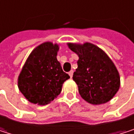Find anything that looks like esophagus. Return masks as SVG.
Segmentation results:
<instances>
[{"label": "esophagus", "mask_w": 134, "mask_h": 134, "mask_svg": "<svg viewBox=\"0 0 134 134\" xmlns=\"http://www.w3.org/2000/svg\"><path fill=\"white\" fill-rule=\"evenodd\" d=\"M68 75H70V77H71V78H72V76H73V71H69Z\"/></svg>", "instance_id": "esophagus-1"}]
</instances>
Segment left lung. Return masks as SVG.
Listing matches in <instances>:
<instances>
[{
  "label": "left lung",
  "mask_w": 134,
  "mask_h": 134,
  "mask_svg": "<svg viewBox=\"0 0 134 134\" xmlns=\"http://www.w3.org/2000/svg\"><path fill=\"white\" fill-rule=\"evenodd\" d=\"M79 59L73 80L79 93L86 102L99 105L110 101L120 87V76L115 65L98 46L86 42L68 43Z\"/></svg>",
  "instance_id": "left-lung-1"
}]
</instances>
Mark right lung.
Here are the masks:
<instances>
[{
	"instance_id": "1",
	"label": "right lung",
	"mask_w": 134,
	"mask_h": 134,
	"mask_svg": "<svg viewBox=\"0 0 134 134\" xmlns=\"http://www.w3.org/2000/svg\"><path fill=\"white\" fill-rule=\"evenodd\" d=\"M58 44L44 42L26 59L18 78V87L32 104L46 105L61 93L63 82L70 76L63 72L56 55Z\"/></svg>"
}]
</instances>
